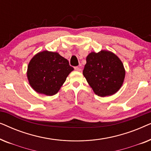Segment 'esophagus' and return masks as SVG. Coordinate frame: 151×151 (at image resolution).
I'll list each match as a JSON object with an SVG mask.
<instances>
[{"instance_id": "esophagus-1", "label": "esophagus", "mask_w": 151, "mask_h": 151, "mask_svg": "<svg viewBox=\"0 0 151 151\" xmlns=\"http://www.w3.org/2000/svg\"><path fill=\"white\" fill-rule=\"evenodd\" d=\"M74 69H75L76 71H81V69H80V68L78 67H76L75 68H74Z\"/></svg>"}]
</instances>
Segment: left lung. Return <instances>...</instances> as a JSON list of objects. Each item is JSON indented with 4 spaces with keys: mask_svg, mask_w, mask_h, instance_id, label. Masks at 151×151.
<instances>
[{
    "mask_svg": "<svg viewBox=\"0 0 151 151\" xmlns=\"http://www.w3.org/2000/svg\"><path fill=\"white\" fill-rule=\"evenodd\" d=\"M83 75L95 93L111 96L119 90L125 78L121 60L110 51L91 52L86 57Z\"/></svg>",
    "mask_w": 151,
    "mask_h": 151,
    "instance_id": "1",
    "label": "left lung"
}]
</instances>
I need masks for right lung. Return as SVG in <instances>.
I'll list each match as a JSON object with an SVG mask.
<instances>
[{"instance_id": "obj_1", "label": "right lung", "mask_w": 151, "mask_h": 151, "mask_svg": "<svg viewBox=\"0 0 151 151\" xmlns=\"http://www.w3.org/2000/svg\"><path fill=\"white\" fill-rule=\"evenodd\" d=\"M73 71L69 61L58 52L42 51L31 59L27 76L35 91L51 96L56 94Z\"/></svg>"}]
</instances>
